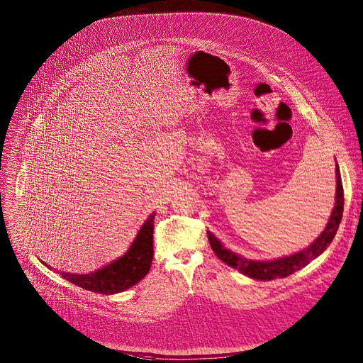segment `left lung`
Instances as JSON below:
<instances>
[{"label": "left lung", "instance_id": "obj_1", "mask_svg": "<svg viewBox=\"0 0 363 363\" xmlns=\"http://www.w3.org/2000/svg\"><path fill=\"white\" fill-rule=\"evenodd\" d=\"M335 178H337L335 205L331 212L330 220L325 228L323 230V233L306 250L296 252L289 257L274 259V261H252V259L242 258L241 255H237L233 251L227 250L211 231H208V238L212 250L220 258V261L237 269L242 275L257 281H272L277 278H286L293 272L304 268L307 264H310L313 259H315L318 255H321L327 250V247L334 240L338 225L341 223L342 212H344V188L341 182V172H340L338 162H335Z\"/></svg>", "mask_w": 363, "mask_h": 363}]
</instances>
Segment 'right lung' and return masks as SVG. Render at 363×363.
Wrapping results in <instances>:
<instances>
[{"mask_svg":"<svg viewBox=\"0 0 363 363\" xmlns=\"http://www.w3.org/2000/svg\"><path fill=\"white\" fill-rule=\"evenodd\" d=\"M152 213L140 227L135 241L125 255L116 261L102 267L101 269L91 274H67L60 272V275L82 289L113 294L129 289L139 284L150 271L154 250H152V228H154ZM56 271V269H55Z\"/></svg>","mask_w":363,"mask_h":363,"instance_id":"right-lung-1","label":"right lung"}]
</instances>
